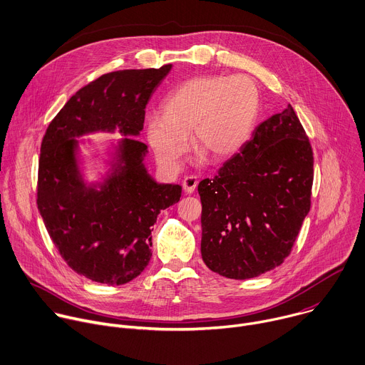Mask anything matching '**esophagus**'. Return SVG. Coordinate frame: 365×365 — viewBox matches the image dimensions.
Masks as SVG:
<instances>
[{"instance_id":"34e87169","label":"esophagus","mask_w":365,"mask_h":365,"mask_svg":"<svg viewBox=\"0 0 365 365\" xmlns=\"http://www.w3.org/2000/svg\"><path fill=\"white\" fill-rule=\"evenodd\" d=\"M198 185V178L195 175H190V177H185L184 181H182V187H184V191L187 194H192L194 190L197 188Z\"/></svg>"}]
</instances>
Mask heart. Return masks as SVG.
Masks as SVG:
<instances>
[{
	"mask_svg": "<svg viewBox=\"0 0 365 365\" xmlns=\"http://www.w3.org/2000/svg\"><path fill=\"white\" fill-rule=\"evenodd\" d=\"M259 90L248 76H197L174 88L163 103L164 115L151 114L145 138L158 164L177 171L190 148L197 161L207 154L225 160L247 143L259 111Z\"/></svg>",
	"mask_w": 365,
	"mask_h": 365,
	"instance_id": "heart-1",
	"label": "heart"
}]
</instances>
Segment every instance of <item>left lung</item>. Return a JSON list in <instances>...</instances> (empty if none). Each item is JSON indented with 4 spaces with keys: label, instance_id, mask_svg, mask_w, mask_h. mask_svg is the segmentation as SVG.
<instances>
[{
    "label": "left lung",
    "instance_id": "8db88e82",
    "mask_svg": "<svg viewBox=\"0 0 365 365\" xmlns=\"http://www.w3.org/2000/svg\"><path fill=\"white\" fill-rule=\"evenodd\" d=\"M312 167L308 137L289 104L261 123L214 178L198 184L205 265L232 279L281 265L309 211Z\"/></svg>",
    "mask_w": 365,
    "mask_h": 365
}]
</instances>
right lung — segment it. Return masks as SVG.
Returning a JSON list of instances; mask_svg holds the SVG:
<instances>
[{
	"label": "right lung",
	"mask_w": 365,
	"mask_h": 365,
	"mask_svg": "<svg viewBox=\"0 0 365 365\" xmlns=\"http://www.w3.org/2000/svg\"><path fill=\"white\" fill-rule=\"evenodd\" d=\"M123 70L77 91L50 123L41 143L37 205L64 261L91 281L123 285L151 258V227L161 210L180 201L181 185L158 184L144 164L138 137L145 106L171 70ZM118 130L106 150V173L83 178L80 136Z\"/></svg>",
	"instance_id": "obj_1"
}]
</instances>
